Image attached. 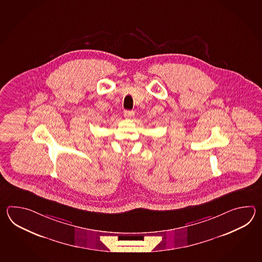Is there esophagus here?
I'll return each mask as SVG.
<instances>
[{
    "label": "esophagus",
    "mask_w": 262,
    "mask_h": 262,
    "mask_svg": "<svg viewBox=\"0 0 262 262\" xmlns=\"http://www.w3.org/2000/svg\"><path fill=\"white\" fill-rule=\"evenodd\" d=\"M123 115H124V117L126 118V119L132 120L135 117V112L133 111H125L124 113H123Z\"/></svg>",
    "instance_id": "34e87169"
}]
</instances>
